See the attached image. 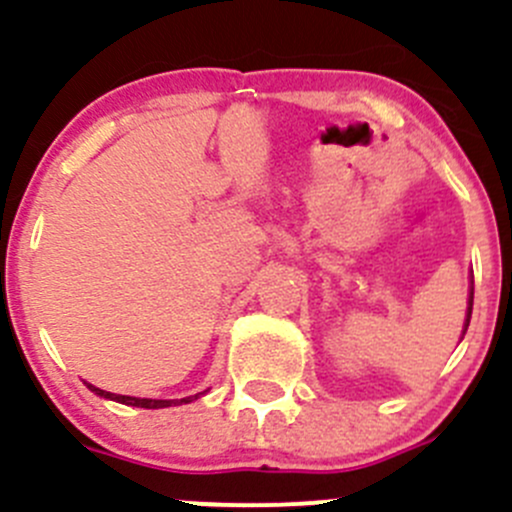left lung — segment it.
<instances>
[{"label": "left lung", "mask_w": 512, "mask_h": 512, "mask_svg": "<svg viewBox=\"0 0 512 512\" xmlns=\"http://www.w3.org/2000/svg\"><path fill=\"white\" fill-rule=\"evenodd\" d=\"M471 309H473V299H471V302H468V319H466V327H468V322H471Z\"/></svg>", "instance_id": "obj_1"}]
</instances>
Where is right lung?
Wrapping results in <instances>:
<instances>
[{"mask_svg": "<svg viewBox=\"0 0 512 512\" xmlns=\"http://www.w3.org/2000/svg\"><path fill=\"white\" fill-rule=\"evenodd\" d=\"M91 391H96L98 396H103V399H111V401H118V404H126V406H138V409H168V406H178V404H188V401L198 399V394L195 396H188V399H136V396H121V394H111V391H103V389H96V386L89 384Z\"/></svg>", "mask_w": 512, "mask_h": 512, "instance_id": "add662e5", "label": "right lung"}]
</instances>
